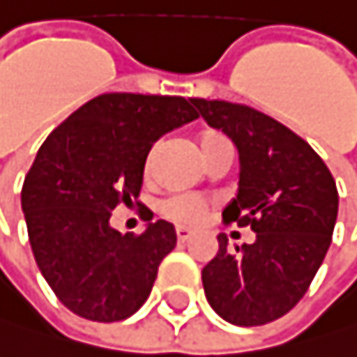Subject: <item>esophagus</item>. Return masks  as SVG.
Returning <instances> with one entry per match:
<instances>
[{
	"instance_id": "1",
	"label": "esophagus",
	"mask_w": 357,
	"mask_h": 357,
	"mask_svg": "<svg viewBox=\"0 0 357 357\" xmlns=\"http://www.w3.org/2000/svg\"><path fill=\"white\" fill-rule=\"evenodd\" d=\"M175 236H177V240H180V242H188L192 238V231L188 227H177L175 229Z\"/></svg>"
}]
</instances>
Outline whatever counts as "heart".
Masks as SVG:
<instances>
[{
  "label": "heart",
  "instance_id": "obj_1",
  "mask_svg": "<svg viewBox=\"0 0 357 357\" xmlns=\"http://www.w3.org/2000/svg\"><path fill=\"white\" fill-rule=\"evenodd\" d=\"M227 143L229 141L218 130H212V128L201 130L199 137H197V145H199L205 160L212 158V154L216 152V149L227 145ZM154 162H156V147L149 149L147 156H145V162H143L145 173L152 171ZM210 208H212L210 199H205L201 195H173V197H167L160 203V212L167 218H171L173 222H180V225H197V222H201V218L210 212Z\"/></svg>",
  "mask_w": 357,
  "mask_h": 357
}]
</instances>
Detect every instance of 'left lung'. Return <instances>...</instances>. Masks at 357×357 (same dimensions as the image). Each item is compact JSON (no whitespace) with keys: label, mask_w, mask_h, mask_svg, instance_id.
I'll return each instance as SVG.
<instances>
[{"label":"left lung","mask_w":357,"mask_h":357,"mask_svg":"<svg viewBox=\"0 0 357 357\" xmlns=\"http://www.w3.org/2000/svg\"><path fill=\"white\" fill-rule=\"evenodd\" d=\"M212 128L240 152V188L222 220L255 231L203 268L210 306L233 326H264L289 312L317 274L338 214L336 182L319 154L274 117L246 105L192 98Z\"/></svg>","instance_id":"left-lung-1"}]
</instances>
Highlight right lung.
Returning a JSON list of instances; mask_svg holds the SVG:
<instances>
[{
    "label": "right lung",
    "mask_w": 357,
    "mask_h": 357,
    "mask_svg": "<svg viewBox=\"0 0 357 357\" xmlns=\"http://www.w3.org/2000/svg\"><path fill=\"white\" fill-rule=\"evenodd\" d=\"M197 117L182 96L102 93L40 145L21 205L36 264L68 310L113 324L143 306L175 248V227L156 220L121 236L109 218L139 197L152 145Z\"/></svg>",
    "instance_id": "right-lung-1"
}]
</instances>
